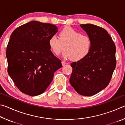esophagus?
Instances as JSON below:
<instances>
[{
  "label": "esophagus",
  "instance_id": "1",
  "mask_svg": "<svg viewBox=\"0 0 125 125\" xmlns=\"http://www.w3.org/2000/svg\"><path fill=\"white\" fill-rule=\"evenodd\" d=\"M67 63H66V62H65L64 61H62V65H64L65 64H66Z\"/></svg>",
  "mask_w": 125,
  "mask_h": 125
}]
</instances>
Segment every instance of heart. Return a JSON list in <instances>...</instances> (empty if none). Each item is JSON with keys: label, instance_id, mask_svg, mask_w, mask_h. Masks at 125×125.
<instances>
[{"label": "heart", "instance_id": "b5f03b06", "mask_svg": "<svg viewBox=\"0 0 125 125\" xmlns=\"http://www.w3.org/2000/svg\"><path fill=\"white\" fill-rule=\"evenodd\" d=\"M48 45L55 54L62 52L63 45H64L63 58L78 61L85 58L89 53L92 42L89 36L82 34L72 27H66L60 33V39L55 35L51 37Z\"/></svg>", "mask_w": 125, "mask_h": 125}]
</instances>
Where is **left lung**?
<instances>
[{"label":"left lung","instance_id":"8db88e82","mask_svg":"<svg viewBox=\"0 0 125 125\" xmlns=\"http://www.w3.org/2000/svg\"><path fill=\"white\" fill-rule=\"evenodd\" d=\"M80 26L92 40V47L85 58L71 64L69 82L78 94L92 96L109 84L116 67V47L104 29L90 24Z\"/></svg>","mask_w":125,"mask_h":125}]
</instances>
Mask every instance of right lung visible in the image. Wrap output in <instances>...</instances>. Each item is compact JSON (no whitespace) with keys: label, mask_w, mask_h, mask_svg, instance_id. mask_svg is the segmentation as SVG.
Wrapping results in <instances>:
<instances>
[{"label":"right lung","mask_w":125,"mask_h":125,"mask_svg":"<svg viewBox=\"0 0 125 125\" xmlns=\"http://www.w3.org/2000/svg\"><path fill=\"white\" fill-rule=\"evenodd\" d=\"M57 29L54 25L32 21L17 27L10 36L6 51L8 72L23 93L41 94L52 82L54 73L62 67L48 45Z\"/></svg>","instance_id":"obj_1"}]
</instances>
